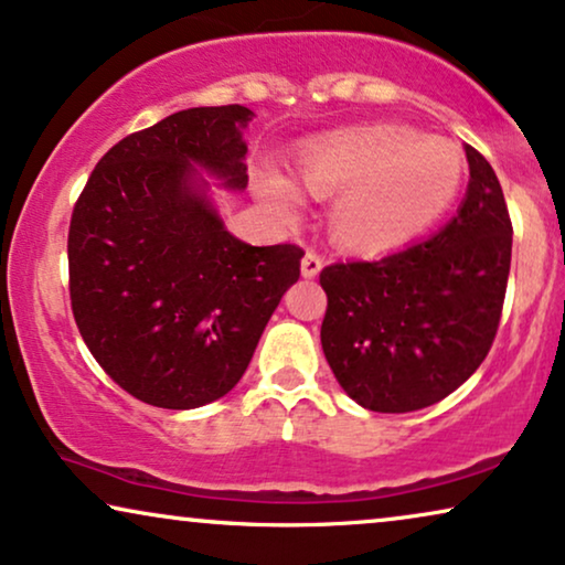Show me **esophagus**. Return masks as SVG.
I'll list each match as a JSON object with an SVG mask.
<instances>
[{
	"mask_svg": "<svg viewBox=\"0 0 565 565\" xmlns=\"http://www.w3.org/2000/svg\"><path fill=\"white\" fill-rule=\"evenodd\" d=\"M322 268V255L318 250H307L302 258V276L305 278H315Z\"/></svg>",
	"mask_w": 565,
	"mask_h": 565,
	"instance_id": "obj_1",
	"label": "esophagus"
}]
</instances>
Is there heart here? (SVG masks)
<instances>
[{"instance_id":"heart-1","label":"heart","mask_w":565,"mask_h":565,"mask_svg":"<svg viewBox=\"0 0 565 565\" xmlns=\"http://www.w3.org/2000/svg\"><path fill=\"white\" fill-rule=\"evenodd\" d=\"M299 178L320 199L341 193L333 224L343 243L377 250L420 235L449 212L460 195L465 160L449 139L374 124L307 149ZM258 185L276 212H297V188L287 178L263 170Z\"/></svg>"}]
</instances>
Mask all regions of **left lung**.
Instances as JSON below:
<instances>
[{
	"mask_svg": "<svg viewBox=\"0 0 565 565\" xmlns=\"http://www.w3.org/2000/svg\"><path fill=\"white\" fill-rule=\"evenodd\" d=\"M465 154L468 193L434 237L320 270L322 351L338 385L370 411L445 401L493 345L514 230L493 168L470 145Z\"/></svg>",
	"mask_w": 565,
	"mask_h": 565,
	"instance_id": "1",
	"label": "left lung"
}]
</instances>
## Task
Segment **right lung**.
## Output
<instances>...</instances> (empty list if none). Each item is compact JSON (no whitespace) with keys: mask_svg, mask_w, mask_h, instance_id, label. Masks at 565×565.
<instances>
[{"mask_svg":"<svg viewBox=\"0 0 565 565\" xmlns=\"http://www.w3.org/2000/svg\"><path fill=\"white\" fill-rule=\"evenodd\" d=\"M245 105L188 108L120 139L70 222L74 322L105 374L141 403L188 411L227 395L299 278V245L232 237L193 164L247 185Z\"/></svg>","mask_w":565,"mask_h":565,"instance_id":"obj_1","label":"right lung"}]
</instances>
